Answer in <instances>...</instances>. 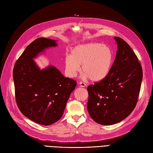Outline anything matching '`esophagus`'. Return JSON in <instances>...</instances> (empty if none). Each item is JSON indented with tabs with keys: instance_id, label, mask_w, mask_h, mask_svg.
Listing matches in <instances>:
<instances>
[{
	"instance_id": "esophagus-1",
	"label": "esophagus",
	"mask_w": 153,
	"mask_h": 153,
	"mask_svg": "<svg viewBox=\"0 0 153 153\" xmlns=\"http://www.w3.org/2000/svg\"><path fill=\"white\" fill-rule=\"evenodd\" d=\"M79 87H85L87 86L86 84L85 83H83V82H79Z\"/></svg>"
}]
</instances>
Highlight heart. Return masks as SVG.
<instances>
[{"label":"heart","mask_w":153,"mask_h":153,"mask_svg":"<svg viewBox=\"0 0 153 153\" xmlns=\"http://www.w3.org/2000/svg\"><path fill=\"white\" fill-rule=\"evenodd\" d=\"M114 55L108 45L98 43L79 45L65 58V68L70 77H75L81 71L84 78L99 82L108 76L114 63Z\"/></svg>","instance_id":"b5f03b06"}]
</instances>
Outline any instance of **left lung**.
<instances>
[{"mask_svg": "<svg viewBox=\"0 0 153 153\" xmlns=\"http://www.w3.org/2000/svg\"><path fill=\"white\" fill-rule=\"evenodd\" d=\"M118 50L105 79L87 87V110L101 125H112L127 118L137 104L143 79L141 65L129 45L114 37Z\"/></svg>", "mask_w": 153, "mask_h": 153, "instance_id": "1", "label": "left lung"}]
</instances>
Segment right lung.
<instances>
[{
    "label": "right lung",
    "instance_id": "obj_1",
    "mask_svg": "<svg viewBox=\"0 0 153 153\" xmlns=\"http://www.w3.org/2000/svg\"><path fill=\"white\" fill-rule=\"evenodd\" d=\"M56 41L40 37L25 48L13 70L16 101L21 112L34 122L48 126L62 116L70 94L77 83L65 77L56 67L43 70L33 58L47 48L56 47Z\"/></svg>",
    "mask_w": 153,
    "mask_h": 153
}]
</instances>
